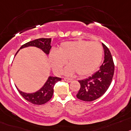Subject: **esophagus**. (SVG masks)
<instances>
[{
	"instance_id": "esophagus-1",
	"label": "esophagus",
	"mask_w": 131,
	"mask_h": 131,
	"mask_svg": "<svg viewBox=\"0 0 131 131\" xmlns=\"http://www.w3.org/2000/svg\"><path fill=\"white\" fill-rule=\"evenodd\" d=\"M64 80L67 82H71L72 81V79L68 78H64Z\"/></svg>"
}]
</instances>
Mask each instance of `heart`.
Returning <instances> with one entry per match:
<instances>
[{"label": "heart", "mask_w": 131, "mask_h": 131, "mask_svg": "<svg viewBox=\"0 0 131 131\" xmlns=\"http://www.w3.org/2000/svg\"><path fill=\"white\" fill-rule=\"evenodd\" d=\"M102 55L103 48L99 42L80 40L62 43L59 51L53 49L50 51L49 59L53 70L57 74L68 60L70 65L65 68V74L72 75L76 72L80 76H85L97 69Z\"/></svg>", "instance_id": "heart-1"}]
</instances>
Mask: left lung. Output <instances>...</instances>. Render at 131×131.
Returning <instances> with one entry per match:
<instances>
[{"label": "left lung", "mask_w": 131, "mask_h": 131, "mask_svg": "<svg viewBox=\"0 0 131 131\" xmlns=\"http://www.w3.org/2000/svg\"><path fill=\"white\" fill-rule=\"evenodd\" d=\"M104 60L99 70L88 78L79 80L80 89L76 97L83 101H95L105 93L111 84L114 73V64L111 53L104 43Z\"/></svg>", "instance_id": "8db88e82"}]
</instances>
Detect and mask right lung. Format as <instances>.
<instances>
[{
	"label": "right lung",
	"instance_id": "add662e5",
	"mask_svg": "<svg viewBox=\"0 0 131 131\" xmlns=\"http://www.w3.org/2000/svg\"><path fill=\"white\" fill-rule=\"evenodd\" d=\"M51 38H38V39L30 41V42L25 43L24 45H23L19 49L30 46L36 47L42 50L46 55H49V50L51 48ZM19 49L17 51L16 54L18 53ZM61 78H60L49 76L46 83L43 84L42 88L37 91L32 93H25V92L19 90L17 87L16 88L18 90L19 93L26 101H27L28 102L32 104H34L41 105V104L46 103L51 99L53 94L54 85L57 82L61 81Z\"/></svg>",
	"mask_w": 131,
	"mask_h": 131
}]
</instances>
